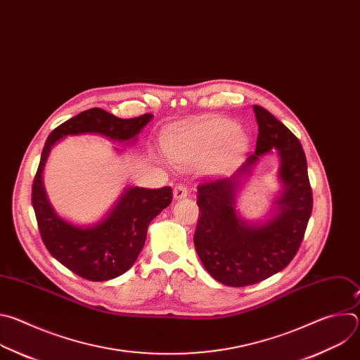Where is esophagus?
I'll list each match as a JSON object with an SVG mask.
<instances>
[{"mask_svg": "<svg viewBox=\"0 0 360 360\" xmlns=\"http://www.w3.org/2000/svg\"><path fill=\"white\" fill-rule=\"evenodd\" d=\"M186 196H188L186 186L182 185V184L175 185V188H174V198L175 199H182V198H186Z\"/></svg>", "mask_w": 360, "mask_h": 360, "instance_id": "1", "label": "esophagus"}]
</instances>
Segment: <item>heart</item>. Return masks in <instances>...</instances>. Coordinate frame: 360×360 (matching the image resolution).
I'll use <instances>...</instances> for the list:
<instances>
[{
    "label": "heart",
    "instance_id": "b5f03b06",
    "mask_svg": "<svg viewBox=\"0 0 360 360\" xmlns=\"http://www.w3.org/2000/svg\"><path fill=\"white\" fill-rule=\"evenodd\" d=\"M246 143V135L231 120L211 118L174 127L165 142V152L175 164L189 165L205 161L215 151V164L219 169H226Z\"/></svg>",
    "mask_w": 360,
    "mask_h": 360
}]
</instances>
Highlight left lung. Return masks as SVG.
Wrapping results in <instances>:
<instances>
[{
    "label": "left lung",
    "instance_id": "obj_1",
    "mask_svg": "<svg viewBox=\"0 0 360 360\" xmlns=\"http://www.w3.org/2000/svg\"><path fill=\"white\" fill-rule=\"evenodd\" d=\"M253 111L258 122L255 153L231 178L200 184L196 200L199 218L193 243L199 259L214 279L236 288L268 279L290 264L314 207L306 157L299 139L265 108L253 105ZM272 148L278 150L284 186L276 201L278 212L264 224H250L234 210L238 181Z\"/></svg>",
    "mask_w": 360,
    "mask_h": 360
}]
</instances>
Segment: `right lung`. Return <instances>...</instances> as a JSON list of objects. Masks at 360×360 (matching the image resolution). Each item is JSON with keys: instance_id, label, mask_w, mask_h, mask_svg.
Returning a JSON list of instances; mask_svg holds the SVG:
<instances>
[{"instance_id": "obj_1", "label": "right lung", "mask_w": 360, "mask_h": 360, "mask_svg": "<svg viewBox=\"0 0 360 360\" xmlns=\"http://www.w3.org/2000/svg\"><path fill=\"white\" fill-rule=\"evenodd\" d=\"M152 120L150 114L122 120L101 108L86 110L49 134L32 182V208L42 242L54 258L78 276L102 282L125 274L143 248L150 221L172 200V189H125L112 211L92 226H77L57 215L42 185L49 150L61 138L99 134L112 141H135Z\"/></svg>"}]
</instances>
